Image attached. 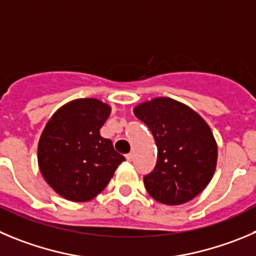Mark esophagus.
<instances>
[{"label":"esophagus","instance_id":"34e87169","mask_svg":"<svg viewBox=\"0 0 256 256\" xmlns=\"http://www.w3.org/2000/svg\"><path fill=\"white\" fill-rule=\"evenodd\" d=\"M132 154H131V152H130V154H126V159H128V162H131V160H132Z\"/></svg>","mask_w":256,"mask_h":256}]
</instances>
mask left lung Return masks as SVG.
Instances as JSON below:
<instances>
[{
  "mask_svg": "<svg viewBox=\"0 0 256 256\" xmlns=\"http://www.w3.org/2000/svg\"><path fill=\"white\" fill-rule=\"evenodd\" d=\"M134 112L150 128L158 148L156 166L144 176L148 193L170 206L200 194L217 163L216 142L204 118L168 97L139 104Z\"/></svg>",
  "mask_w": 256,
  "mask_h": 256,
  "instance_id": "1",
  "label": "left lung"
}]
</instances>
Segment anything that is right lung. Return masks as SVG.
<instances>
[{
	"label": "right lung",
	"mask_w": 256,
	"mask_h": 256,
	"mask_svg": "<svg viewBox=\"0 0 256 256\" xmlns=\"http://www.w3.org/2000/svg\"><path fill=\"white\" fill-rule=\"evenodd\" d=\"M111 108L94 98L74 100L52 114L40 136L38 160L58 194L86 202L101 193L125 156L100 135Z\"/></svg>",
	"instance_id": "obj_1"
}]
</instances>
